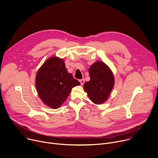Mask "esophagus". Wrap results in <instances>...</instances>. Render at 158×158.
<instances>
[{
  "label": "esophagus",
  "mask_w": 158,
  "mask_h": 158,
  "mask_svg": "<svg viewBox=\"0 0 158 158\" xmlns=\"http://www.w3.org/2000/svg\"><path fill=\"white\" fill-rule=\"evenodd\" d=\"M79 82H81V85H83L84 83V79H80V80H79Z\"/></svg>",
  "instance_id": "esophagus-1"
}]
</instances>
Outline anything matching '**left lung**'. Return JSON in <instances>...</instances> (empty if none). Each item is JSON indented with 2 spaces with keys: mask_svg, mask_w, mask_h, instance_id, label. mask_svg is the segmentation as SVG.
I'll list each match as a JSON object with an SVG mask.
<instances>
[{
  "mask_svg": "<svg viewBox=\"0 0 158 158\" xmlns=\"http://www.w3.org/2000/svg\"><path fill=\"white\" fill-rule=\"evenodd\" d=\"M90 81L84 84V90L96 104H102L108 99L114 85L111 70L103 62L98 61L89 69Z\"/></svg>",
  "mask_w": 158,
  "mask_h": 158,
  "instance_id": "left-lung-1",
  "label": "left lung"
}]
</instances>
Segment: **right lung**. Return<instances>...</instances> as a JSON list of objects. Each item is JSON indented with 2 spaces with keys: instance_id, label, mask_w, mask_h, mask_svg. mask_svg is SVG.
<instances>
[{
  "instance_id": "obj_1",
  "label": "right lung",
  "mask_w": 158,
  "mask_h": 158,
  "mask_svg": "<svg viewBox=\"0 0 158 158\" xmlns=\"http://www.w3.org/2000/svg\"><path fill=\"white\" fill-rule=\"evenodd\" d=\"M80 84L69 73L62 59L53 56L38 70L36 87L41 99L49 107L59 108L69 95L72 88Z\"/></svg>"
}]
</instances>
